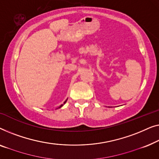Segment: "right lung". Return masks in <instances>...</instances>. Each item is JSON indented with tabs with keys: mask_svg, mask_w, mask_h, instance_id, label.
<instances>
[{
	"mask_svg": "<svg viewBox=\"0 0 159 159\" xmlns=\"http://www.w3.org/2000/svg\"><path fill=\"white\" fill-rule=\"evenodd\" d=\"M67 102V100H66V101H65V102H64V104H65V103H66ZM62 106H63V104H61V105H60V106L59 107H58V108H60V107H62ZM58 108H57V109H58Z\"/></svg>",
	"mask_w": 159,
	"mask_h": 159,
	"instance_id": "right-lung-1",
	"label": "right lung"
}]
</instances>
